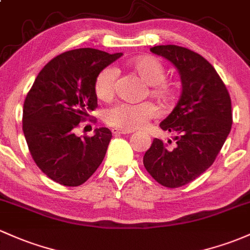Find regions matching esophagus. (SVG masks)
<instances>
[{"label":"esophagus","instance_id":"esophagus-1","mask_svg":"<svg viewBox=\"0 0 250 250\" xmlns=\"http://www.w3.org/2000/svg\"><path fill=\"white\" fill-rule=\"evenodd\" d=\"M112 133L114 136H120V135H128V133H132V131H125V130H120V128L113 127L112 128Z\"/></svg>","mask_w":250,"mask_h":250}]
</instances>
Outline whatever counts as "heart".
<instances>
[{"mask_svg": "<svg viewBox=\"0 0 250 250\" xmlns=\"http://www.w3.org/2000/svg\"><path fill=\"white\" fill-rule=\"evenodd\" d=\"M127 66L149 85L147 92L150 96L165 104H170L175 101V87L165 81L166 69L157 58L143 56L131 61ZM115 79L117 72L111 66H106L96 74L93 88L99 100L108 101L113 98ZM157 114V107L149 101L137 104H118L104 112V122L120 130L133 131L143 127L146 123L156 118Z\"/></svg>", "mask_w": 250, "mask_h": 250, "instance_id": "1", "label": "heart"}]
</instances>
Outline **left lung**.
<instances>
[{
  "label": "left lung",
  "instance_id": "left-lung-1",
  "mask_svg": "<svg viewBox=\"0 0 250 250\" xmlns=\"http://www.w3.org/2000/svg\"><path fill=\"white\" fill-rule=\"evenodd\" d=\"M150 51L176 66L182 93L160 124L175 135L176 146L170 147L155 138L143 163L158 184L176 188L197 179L218 156L231 130V99L213 66L199 53L176 45H158Z\"/></svg>",
  "mask_w": 250,
  "mask_h": 250
}]
</instances>
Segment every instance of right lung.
I'll return each instance as SVG.
<instances>
[{"instance_id":"add662e5","label":"right lung","mask_w":250,"mask_h":250,"mask_svg":"<svg viewBox=\"0 0 250 250\" xmlns=\"http://www.w3.org/2000/svg\"><path fill=\"white\" fill-rule=\"evenodd\" d=\"M123 53L76 49L51 60L37 76L23 103L22 130L32 158L53 181L68 187L84 184L106 155L112 132L76 136L80 123L98 107L94 79Z\"/></svg>"}]
</instances>
